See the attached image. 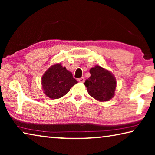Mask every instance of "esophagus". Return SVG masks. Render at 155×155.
<instances>
[{
	"instance_id": "1",
	"label": "esophagus",
	"mask_w": 155,
	"mask_h": 155,
	"mask_svg": "<svg viewBox=\"0 0 155 155\" xmlns=\"http://www.w3.org/2000/svg\"><path fill=\"white\" fill-rule=\"evenodd\" d=\"M78 82H80V83H83L84 81H85V78H84V77H81V78H78Z\"/></svg>"
}]
</instances>
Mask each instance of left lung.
Instances as JSON below:
<instances>
[{
  "label": "left lung",
  "mask_w": 155,
  "mask_h": 155,
  "mask_svg": "<svg viewBox=\"0 0 155 155\" xmlns=\"http://www.w3.org/2000/svg\"><path fill=\"white\" fill-rule=\"evenodd\" d=\"M91 76L84 85L88 94L101 102L108 101L114 96L116 80L111 72L103 68L96 65L90 70Z\"/></svg>",
  "instance_id": "obj_1"
}]
</instances>
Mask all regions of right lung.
<instances>
[{"instance_id": "add662e5", "label": "right lung", "mask_w": 155, "mask_h": 155, "mask_svg": "<svg viewBox=\"0 0 155 155\" xmlns=\"http://www.w3.org/2000/svg\"><path fill=\"white\" fill-rule=\"evenodd\" d=\"M72 72L61 64L52 65L41 78L44 92L51 99H57L65 95L70 88L77 83Z\"/></svg>"}]
</instances>
